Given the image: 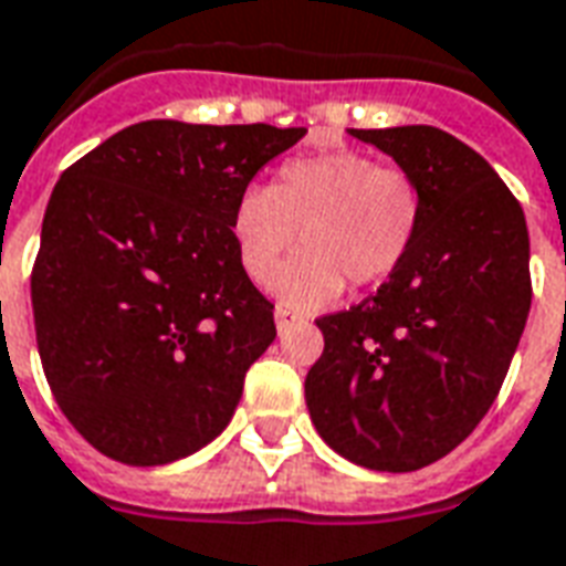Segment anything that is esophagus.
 Instances as JSON below:
<instances>
[{
	"instance_id": "esophagus-1",
	"label": "esophagus",
	"mask_w": 566,
	"mask_h": 566,
	"mask_svg": "<svg viewBox=\"0 0 566 566\" xmlns=\"http://www.w3.org/2000/svg\"><path fill=\"white\" fill-rule=\"evenodd\" d=\"M296 321V315L287 308V305H275V326H279V333H282L284 326H291Z\"/></svg>"
}]
</instances>
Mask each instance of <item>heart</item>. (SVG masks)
I'll use <instances>...</instances> for the list:
<instances>
[{"label": "heart", "instance_id": "1", "mask_svg": "<svg viewBox=\"0 0 566 566\" xmlns=\"http://www.w3.org/2000/svg\"><path fill=\"white\" fill-rule=\"evenodd\" d=\"M420 224L417 182L347 149L284 161L270 188H245L230 212L237 261L254 284L275 279L301 237L306 251L275 282V294L294 308L333 303L345 282H387L408 261Z\"/></svg>", "mask_w": 566, "mask_h": 566}]
</instances>
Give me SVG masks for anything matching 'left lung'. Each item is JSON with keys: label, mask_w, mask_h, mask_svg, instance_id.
Here are the masks:
<instances>
[{"label": "left lung", "mask_w": 566, "mask_h": 566, "mask_svg": "<svg viewBox=\"0 0 566 566\" xmlns=\"http://www.w3.org/2000/svg\"><path fill=\"white\" fill-rule=\"evenodd\" d=\"M417 182L408 261L347 312L317 317L305 375L317 434L371 471L438 462L492 408L531 308L525 212L492 165L432 125L350 128Z\"/></svg>", "instance_id": "8db88e82"}]
</instances>
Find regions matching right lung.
Instances as JSON below:
<instances>
[{"mask_svg":"<svg viewBox=\"0 0 566 566\" xmlns=\"http://www.w3.org/2000/svg\"><path fill=\"white\" fill-rule=\"evenodd\" d=\"M305 128L149 119L62 174L32 266L53 399L98 453L177 462L228 426L272 303L245 279L230 212Z\"/></svg>","mask_w":566,"mask_h":566,"instance_id":"add662e5","label":"right lung"}]
</instances>
